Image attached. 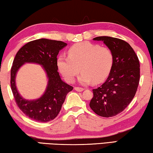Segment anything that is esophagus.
Here are the masks:
<instances>
[{"mask_svg":"<svg viewBox=\"0 0 153 153\" xmlns=\"http://www.w3.org/2000/svg\"><path fill=\"white\" fill-rule=\"evenodd\" d=\"M74 90H76V91H79V92H81L82 91L84 90L83 88H81V87H74Z\"/></svg>","mask_w":153,"mask_h":153,"instance_id":"34e87169","label":"esophagus"}]
</instances>
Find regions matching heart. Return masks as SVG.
<instances>
[{"label":"heart","instance_id":"obj_1","mask_svg":"<svg viewBox=\"0 0 153 153\" xmlns=\"http://www.w3.org/2000/svg\"><path fill=\"white\" fill-rule=\"evenodd\" d=\"M68 56L61 55L57 60L59 72L66 81L72 82L79 76L80 84L88 85L93 81L97 84L108 76L114 63L111 49L89 42H82L72 45L68 51Z\"/></svg>","mask_w":153,"mask_h":153}]
</instances>
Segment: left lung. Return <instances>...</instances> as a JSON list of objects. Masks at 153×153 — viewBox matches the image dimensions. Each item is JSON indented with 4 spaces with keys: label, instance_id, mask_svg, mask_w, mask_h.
<instances>
[{
    "label": "left lung",
    "instance_id": "1",
    "mask_svg": "<svg viewBox=\"0 0 153 153\" xmlns=\"http://www.w3.org/2000/svg\"><path fill=\"white\" fill-rule=\"evenodd\" d=\"M114 55L113 66L106 82L93 89L89 106L95 113L111 117L123 111L133 100L140 81L138 57L129 43L111 36H98Z\"/></svg>",
    "mask_w": 153,
    "mask_h": 153
}]
</instances>
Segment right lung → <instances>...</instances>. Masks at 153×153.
Here are the masks:
<instances>
[{
	"label": "right lung",
	"instance_id": "1",
	"mask_svg": "<svg viewBox=\"0 0 153 153\" xmlns=\"http://www.w3.org/2000/svg\"><path fill=\"white\" fill-rule=\"evenodd\" d=\"M66 45V42L55 40H35L22 47L15 57L11 70V90L19 109L32 120L45 123L54 119L59 114L66 95L73 89L72 86L62 81L57 72V56L60 50ZM26 63L41 65L46 73L47 87L38 99H25L16 89V73Z\"/></svg>",
	"mask_w": 153,
	"mask_h": 153
}]
</instances>
